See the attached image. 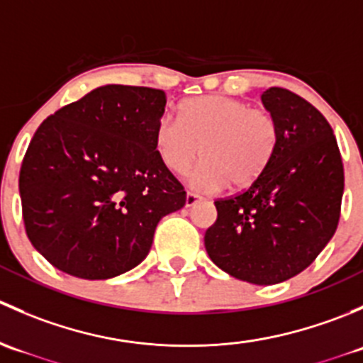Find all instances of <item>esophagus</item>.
I'll use <instances>...</instances> for the list:
<instances>
[{
    "label": "esophagus",
    "mask_w": 363,
    "mask_h": 363,
    "mask_svg": "<svg viewBox=\"0 0 363 363\" xmlns=\"http://www.w3.org/2000/svg\"><path fill=\"white\" fill-rule=\"evenodd\" d=\"M200 200H202V196L196 195V193H191V191L186 193V207H193V205L199 203Z\"/></svg>",
    "instance_id": "1"
}]
</instances>
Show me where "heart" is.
<instances>
[{"mask_svg":"<svg viewBox=\"0 0 363 363\" xmlns=\"http://www.w3.org/2000/svg\"><path fill=\"white\" fill-rule=\"evenodd\" d=\"M279 124L270 111L251 107L246 100L207 94L191 98L177 117L164 113L155 128V147L161 163L184 174L193 161L189 181L196 189L219 191L255 184L279 147Z\"/></svg>","mask_w":363,"mask_h":363,"instance_id":"1","label":"heart"}]
</instances>
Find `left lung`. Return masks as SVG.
I'll use <instances>...</instances> for the list:
<instances>
[{"instance_id":"obj_1","label":"left lung","mask_w":363,"mask_h":363,"mask_svg":"<svg viewBox=\"0 0 363 363\" xmlns=\"http://www.w3.org/2000/svg\"><path fill=\"white\" fill-rule=\"evenodd\" d=\"M262 101L279 124V147L246 191L214 202L205 232L212 262L232 277L269 286L302 272L337 230L344 168L334 130L309 101L270 87Z\"/></svg>"}]
</instances>
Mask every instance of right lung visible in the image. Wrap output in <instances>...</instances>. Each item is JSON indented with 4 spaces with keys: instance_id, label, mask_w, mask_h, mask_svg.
I'll return each mask as SVG.
<instances>
[{
    "instance_id": "1",
    "label": "right lung",
    "mask_w": 363,
    "mask_h": 363,
    "mask_svg": "<svg viewBox=\"0 0 363 363\" xmlns=\"http://www.w3.org/2000/svg\"><path fill=\"white\" fill-rule=\"evenodd\" d=\"M164 105L161 89L107 84L40 124L19 191L26 233L56 269L121 276L149 255L160 219L184 207L155 147Z\"/></svg>"
}]
</instances>
